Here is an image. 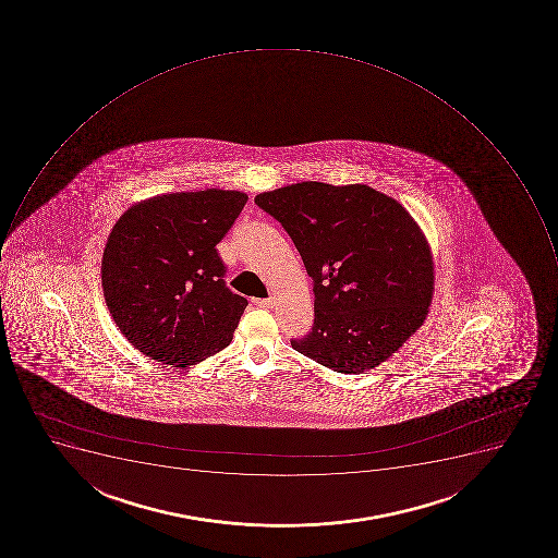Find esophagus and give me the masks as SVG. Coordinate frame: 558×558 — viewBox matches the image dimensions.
<instances>
[{
    "mask_svg": "<svg viewBox=\"0 0 558 558\" xmlns=\"http://www.w3.org/2000/svg\"><path fill=\"white\" fill-rule=\"evenodd\" d=\"M256 307L270 308L274 305V299L253 300Z\"/></svg>",
    "mask_w": 558,
    "mask_h": 558,
    "instance_id": "1",
    "label": "esophagus"
}]
</instances>
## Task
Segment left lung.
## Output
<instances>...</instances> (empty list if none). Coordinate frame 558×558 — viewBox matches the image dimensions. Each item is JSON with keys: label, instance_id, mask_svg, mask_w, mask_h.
Returning a JSON list of instances; mask_svg holds the SVG:
<instances>
[{"label": "left lung", "instance_id": "8db88e82", "mask_svg": "<svg viewBox=\"0 0 558 558\" xmlns=\"http://www.w3.org/2000/svg\"><path fill=\"white\" fill-rule=\"evenodd\" d=\"M302 256L314 282V325L294 351L338 374L391 357L429 312V244L398 201L366 184L303 181L256 195Z\"/></svg>", "mask_w": 558, "mask_h": 558}]
</instances>
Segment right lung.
Segmentation results:
<instances>
[{"label": "right lung", "instance_id": "1", "mask_svg": "<svg viewBox=\"0 0 558 558\" xmlns=\"http://www.w3.org/2000/svg\"><path fill=\"white\" fill-rule=\"evenodd\" d=\"M247 195L201 190L157 195L114 223L101 281L111 317L137 351L186 368L232 342L247 300L225 284L216 244Z\"/></svg>", "mask_w": 558, "mask_h": 558}]
</instances>
